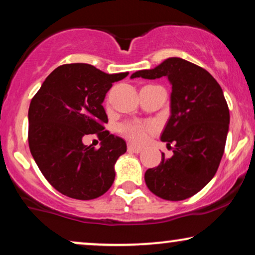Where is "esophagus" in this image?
<instances>
[{
    "label": "esophagus",
    "mask_w": 255,
    "mask_h": 255,
    "mask_svg": "<svg viewBox=\"0 0 255 255\" xmlns=\"http://www.w3.org/2000/svg\"><path fill=\"white\" fill-rule=\"evenodd\" d=\"M128 151L131 152V153H140L141 151H142V148H140V147H136L134 145H128Z\"/></svg>",
    "instance_id": "34e87169"
}]
</instances>
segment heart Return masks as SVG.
Segmentation results:
<instances>
[{
	"label": "heart",
	"instance_id": "b5f03b06",
	"mask_svg": "<svg viewBox=\"0 0 255 255\" xmlns=\"http://www.w3.org/2000/svg\"><path fill=\"white\" fill-rule=\"evenodd\" d=\"M151 126L142 124L140 121H131L124 124L120 127V131L124 136L134 143H141L146 140L147 131H148Z\"/></svg>",
	"mask_w": 255,
	"mask_h": 255
}]
</instances>
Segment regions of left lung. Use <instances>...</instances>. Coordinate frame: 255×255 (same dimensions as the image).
I'll use <instances>...</instances> for the list:
<instances>
[{
    "label": "left lung",
    "mask_w": 255,
    "mask_h": 255,
    "mask_svg": "<svg viewBox=\"0 0 255 255\" xmlns=\"http://www.w3.org/2000/svg\"><path fill=\"white\" fill-rule=\"evenodd\" d=\"M166 77L172 85L171 115L160 136L173 155L148 168L145 182L154 195L183 201L207 185L215 176L225 152L229 130V109L216 79L207 70L172 57L154 69L140 70L130 78Z\"/></svg>",
    "instance_id": "1"
}]
</instances>
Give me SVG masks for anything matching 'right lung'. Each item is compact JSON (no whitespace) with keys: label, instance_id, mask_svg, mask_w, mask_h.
I'll use <instances>...</instances> for the list:
<instances>
[{"label":"right lung","instance_id":"right-lung-1","mask_svg":"<svg viewBox=\"0 0 255 255\" xmlns=\"http://www.w3.org/2000/svg\"><path fill=\"white\" fill-rule=\"evenodd\" d=\"M127 76L106 73L89 64H65L47 76L32 98L30 153L48 183L67 197L97 198L114 183L115 164L127 145L103 130L108 116L102 103L113 83ZM89 133L103 140L98 150L82 143Z\"/></svg>","mask_w":255,"mask_h":255}]
</instances>
